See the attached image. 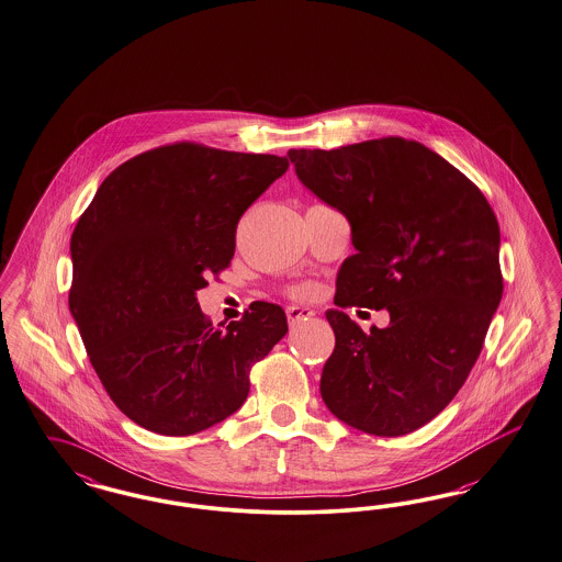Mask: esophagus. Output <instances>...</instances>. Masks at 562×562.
Listing matches in <instances>:
<instances>
[{"instance_id":"obj_1","label":"esophagus","mask_w":562,"mask_h":562,"mask_svg":"<svg viewBox=\"0 0 562 562\" xmlns=\"http://www.w3.org/2000/svg\"><path fill=\"white\" fill-rule=\"evenodd\" d=\"M286 315H289V322H291V324H296V322H301V319H307V317H312L314 312H312L310 307H299V305H291V307H286Z\"/></svg>"}]
</instances>
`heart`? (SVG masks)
I'll list each match as a JSON object with an SVG mask.
<instances>
[{
    "instance_id": "b5f03b06",
    "label": "heart",
    "mask_w": 562,
    "mask_h": 562,
    "mask_svg": "<svg viewBox=\"0 0 562 562\" xmlns=\"http://www.w3.org/2000/svg\"><path fill=\"white\" fill-rule=\"evenodd\" d=\"M294 294H299V296H305V294H312V289L310 286H301V289H296Z\"/></svg>"
}]
</instances>
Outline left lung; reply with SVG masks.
<instances>
[{"mask_svg": "<svg viewBox=\"0 0 562 562\" xmlns=\"http://www.w3.org/2000/svg\"><path fill=\"white\" fill-rule=\"evenodd\" d=\"M296 178L351 224L356 255L326 319L335 351L324 404L349 427L400 437L456 397L499 305V225L483 192L420 142L381 137L337 150H289ZM386 308L370 334L341 310Z\"/></svg>", "mask_w": 562, "mask_h": 562, "instance_id": "left-lung-1", "label": "left lung"}]
</instances>
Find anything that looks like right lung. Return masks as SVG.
Returning a JSON list of instances; mask_svg holds the SVG:
<instances>
[{
    "instance_id": "add662e5",
    "label": "right lung",
    "mask_w": 562,
    "mask_h": 562,
    "mask_svg": "<svg viewBox=\"0 0 562 562\" xmlns=\"http://www.w3.org/2000/svg\"><path fill=\"white\" fill-rule=\"evenodd\" d=\"M286 169L276 155L160 146L116 167L79 217L68 307L135 425L186 437L222 423L245 404L250 366L289 333L280 305L255 301L215 328L196 301L229 266L243 213Z\"/></svg>"
}]
</instances>
